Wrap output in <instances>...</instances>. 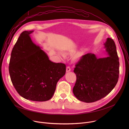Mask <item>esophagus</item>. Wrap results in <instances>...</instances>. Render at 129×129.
I'll return each instance as SVG.
<instances>
[{
	"label": "esophagus",
	"instance_id": "34e87169",
	"mask_svg": "<svg viewBox=\"0 0 129 129\" xmlns=\"http://www.w3.org/2000/svg\"><path fill=\"white\" fill-rule=\"evenodd\" d=\"M70 70H71V69H70V67L69 66H67L66 67V72H69Z\"/></svg>",
	"mask_w": 129,
	"mask_h": 129
}]
</instances>
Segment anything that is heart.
I'll return each mask as SVG.
<instances>
[{"label": "heart", "instance_id": "1", "mask_svg": "<svg viewBox=\"0 0 129 129\" xmlns=\"http://www.w3.org/2000/svg\"><path fill=\"white\" fill-rule=\"evenodd\" d=\"M58 54L59 55V56H60V57H63V53H61V52H58Z\"/></svg>", "mask_w": 129, "mask_h": 129}]
</instances>
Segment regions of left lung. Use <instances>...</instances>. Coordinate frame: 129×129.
Returning a JSON list of instances; mask_svg holds the SVG:
<instances>
[{
  "mask_svg": "<svg viewBox=\"0 0 129 129\" xmlns=\"http://www.w3.org/2000/svg\"><path fill=\"white\" fill-rule=\"evenodd\" d=\"M108 57L98 58L93 53L84 55L76 64L77 81L73 93L78 100L92 103L107 95L119 78V58L114 41L108 38L104 44Z\"/></svg>",
  "mask_w": 129,
  "mask_h": 129,
  "instance_id": "8db88e82",
  "label": "left lung"
}]
</instances>
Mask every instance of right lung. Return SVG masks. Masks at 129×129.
I'll use <instances>...</instances> for the list:
<instances>
[{"label":"right lung","mask_w":129,"mask_h":129,"mask_svg":"<svg viewBox=\"0 0 129 129\" xmlns=\"http://www.w3.org/2000/svg\"><path fill=\"white\" fill-rule=\"evenodd\" d=\"M24 31L15 44L11 55L9 70L17 92L33 101L49 100L59 80L66 72V65L49 60L47 54L32 41L30 34Z\"/></svg>","instance_id":"add662e5"}]
</instances>
